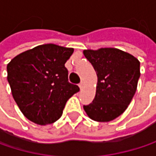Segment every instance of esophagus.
<instances>
[{"label": "esophagus", "mask_w": 156, "mask_h": 156, "mask_svg": "<svg viewBox=\"0 0 156 156\" xmlns=\"http://www.w3.org/2000/svg\"><path fill=\"white\" fill-rule=\"evenodd\" d=\"M78 87H79V88H80V89H83V88H84V87H85L84 82H80V83H79V85H78Z\"/></svg>", "instance_id": "obj_1"}]
</instances>
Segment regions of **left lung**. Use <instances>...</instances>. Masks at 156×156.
<instances>
[{"label":"left lung","instance_id":"1","mask_svg":"<svg viewBox=\"0 0 156 156\" xmlns=\"http://www.w3.org/2000/svg\"><path fill=\"white\" fill-rule=\"evenodd\" d=\"M98 76L94 100L84 106L87 115L98 122H109L125 112L140 78V62L129 53L114 48L84 50Z\"/></svg>","mask_w":156,"mask_h":156}]
</instances>
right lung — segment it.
I'll use <instances>...</instances> for the list:
<instances>
[{
	"label": "right lung",
	"instance_id": "right-lung-1",
	"mask_svg": "<svg viewBox=\"0 0 156 156\" xmlns=\"http://www.w3.org/2000/svg\"><path fill=\"white\" fill-rule=\"evenodd\" d=\"M72 48L45 44L16 56L7 65L12 97L22 114L38 125L57 121L69 98L79 91L69 82L65 63Z\"/></svg>",
	"mask_w": 156,
	"mask_h": 156
}]
</instances>
